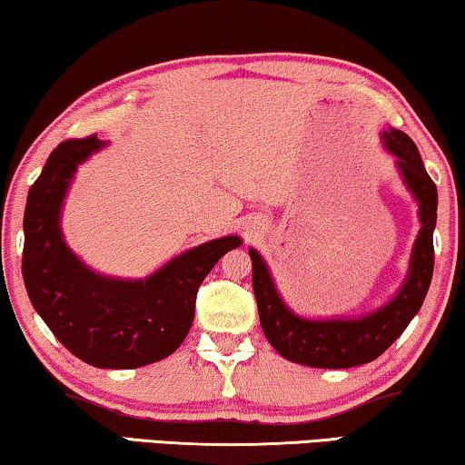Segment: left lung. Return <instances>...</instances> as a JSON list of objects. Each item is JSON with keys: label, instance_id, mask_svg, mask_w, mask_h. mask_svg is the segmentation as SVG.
Segmentation results:
<instances>
[{"label": "left lung", "instance_id": "obj_1", "mask_svg": "<svg viewBox=\"0 0 465 465\" xmlns=\"http://www.w3.org/2000/svg\"><path fill=\"white\" fill-rule=\"evenodd\" d=\"M381 144L396 157V170L401 173L402 184L407 186L420 207L417 216H420L421 228L411 249L407 279L402 281L394 298L367 314L354 316V319H346V316L306 319V316L295 314L282 302L264 258L252 247L249 249L253 266L252 282L262 331L282 359L319 369L365 365L394 344L426 300L434 272L432 237L436 228V207H439L436 184L428 176L415 143L405 132L388 127L381 132Z\"/></svg>", "mask_w": 465, "mask_h": 465}]
</instances>
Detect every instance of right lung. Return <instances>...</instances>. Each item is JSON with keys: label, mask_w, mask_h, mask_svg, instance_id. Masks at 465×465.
Returning a JSON list of instances; mask_svg holds the SVG:
<instances>
[{"label": "right lung", "mask_w": 465, "mask_h": 465, "mask_svg": "<svg viewBox=\"0 0 465 465\" xmlns=\"http://www.w3.org/2000/svg\"><path fill=\"white\" fill-rule=\"evenodd\" d=\"M106 143L96 136L60 143L31 186L25 207L23 279L33 308L60 344L100 369L157 362L191 331L197 289L216 262L243 241H207L144 279L106 277L66 245L60 216L77 167Z\"/></svg>", "instance_id": "1"}]
</instances>
